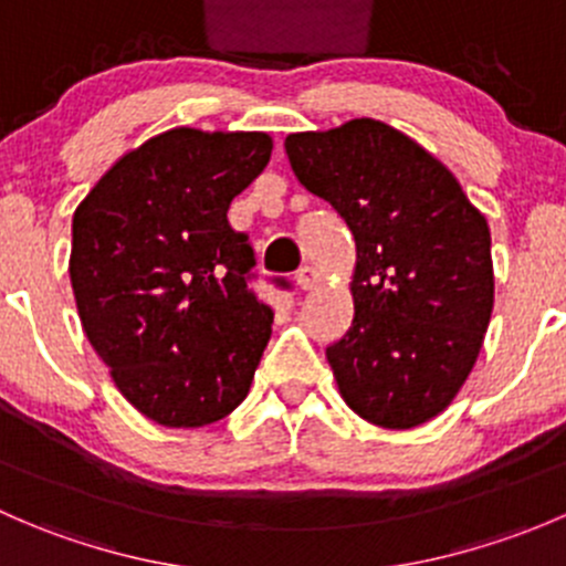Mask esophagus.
I'll use <instances>...</instances> for the list:
<instances>
[{"label": "esophagus", "instance_id": "34e87169", "mask_svg": "<svg viewBox=\"0 0 566 566\" xmlns=\"http://www.w3.org/2000/svg\"><path fill=\"white\" fill-rule=\"evenodd\" d=\"M295 284H298V290H312L317 284V271L312 265H301L298 271H295Z\"/></svg>", "mask_w": 566, "mask_h": 566}]
</instances>
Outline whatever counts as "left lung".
Wrapping results in <instances>:
<instances>
[{
    "instance_id": "8db88e82",
    "label": "left lung",
    "mask_w": 566,
    "mask_h": 566,
    "mask_svg": "<svg viewBox=\"0 0 566 566\" xmlns=\"http://www.w3.org/2000/svg\"><path fill=\"white\" fill-rule=\"evenodd\" d=\"M284 150L356 241V315L325 347L339 394L378 427L424 424L465 384L488 331V221L438 158L378 119L290 134Z\"/></svg>"
}]
</instances>
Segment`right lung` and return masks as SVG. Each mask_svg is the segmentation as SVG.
Segmentation results:
<instances>
[{"label":"right lung","mask_w":566,"mask_h":566,"mask_svg":"<svg viewBox=\"0 0 566 566\" xmlns=\"http://www.w3.org/2000/svg\"><path fill=\"white\" fill-rule=\"evenodd\" d=\"M271 150L256 130H167L125 153L73 213L84 334L123 397L164 427L232 413L271 339L273 310L251 290L254 249L227 221Z\"/></svg>","instance_id":"obj_1"}]
</instances>
